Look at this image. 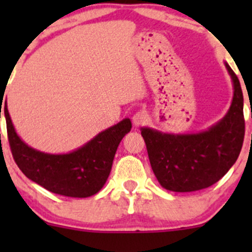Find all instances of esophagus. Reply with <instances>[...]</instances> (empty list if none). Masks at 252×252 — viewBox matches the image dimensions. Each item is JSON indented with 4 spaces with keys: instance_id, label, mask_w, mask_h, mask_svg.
Segmentation results:
<instances>
[{
    "instance_id": "34e87169",
    "label": "esophagus",
    "mask_w": 252,
    "mask_h": 252,
    "mask_svg": "<svg viewBox=\"0 0 252 252\" xmlns=\"http://www.w3.org/2000/svg\"><path fill=\"white\" fill-rule=\"evenodd\" d=\"M147 113L145 111H139L136 112L135 114L133 116V123L135 126H144L145 123L147 122Z\"/></svg>"
}]
</instances>
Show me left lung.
<instances>
[{"label": "left lung", "instance_id": "obj_1", "mask_svg": "<svg viewBox=\"0 0 252 252\" xmlns=\"http://www.w3.org/2000/svg\"><path fill=\"white\" fill-rule=\"evenodd\" d=\"M234 95L229 111L218 123L196 134H166L141 128L150 163L167 190L189 192L217 183L235 163L245 135L244 97L239 79L225 63Z\"/></svg>", "mask_w": 252, "mask_h": 252}]
</instances>
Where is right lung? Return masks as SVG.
Returning a JSON list of instances; mask_svg holds the SVG:
<instances>
[{
	"mask_svg": "<svg viewBox=\"0 0 252 252\" xmlns=\"http://www.w3.org/2000/svg\"><path fill=\"white\" fill-rule=\"evenodd\" d=\"M3 107L9 146L17 166L30 180L63 196L89 197L100 191L111 173L119 142L131 129L130 119L126 118L75 151L45 154L22 141L14 130L6 101Z\"/></svg>",
	"mask_w": 252,
	"mask_h": 252,
	"instance_id": "right-lung-1",
	"label": "right lung"
}]
</instances>
